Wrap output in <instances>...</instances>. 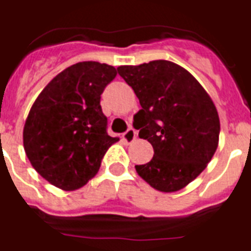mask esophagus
Here are the masks:
<instances>
[{"label": "esophagus", "instance_id": "1", "mask_svg": "<svg viewBox=\"0 0 251 251\" xmlns=\"http://www.w3.org/2000/svg\"><path fill=\"white\" fill-rule=\"evenodd\" d=\"M122 139H123L127 144L133 143L136 140V131L133 128H128L127 132H124L123 136H122Z\"/></svg>", "mask_w": 251, "mask_h": 251}]
</instances>
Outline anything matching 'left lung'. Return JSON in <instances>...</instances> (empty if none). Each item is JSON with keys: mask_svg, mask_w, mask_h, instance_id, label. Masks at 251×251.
I'll use <instances>...</instances> for the list:
<instances>
[{"mask_svg": "<svg viewBox=\"0 0 251 251\" xmlns=\"http://www.w3.org/2000/svg\"><path fill=\"white\" fill-rule=\"evenodd\" d=\"M118 73L141 104L133 127L154 151L136 172L158 191H179L207 168L219 145L212 99L190 72L168 60L122 65Z\"/></svg>", "mask_w": 251, "mask_h": 251, "instance_id": "left-lung-1", "label": "left lung"}]
</instances>
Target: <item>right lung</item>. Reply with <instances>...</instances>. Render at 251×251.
Here are the masks:
<instances>
[{
	"instance_id": "right-lung-1",
	"label": "right lung",
	"mask_w": 251,
	"mask_h": 251,
	"mask_svg": "<svg viewBox=\"0 0 251 251\" xmlns=\"http://www.w3.org/2000/svg\"><path fill=\"white\" fill-rule=\"evenodd\" d=\"M116 75L107 64L77 63L56 75L32 104L23 128L25 152L56 187L73 191L85 186L119 140L108 136L100 107V94Z\"/></svg>"
}]
</instances>
